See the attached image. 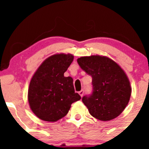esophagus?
<instances>
[{
  "label": "esophagus",
  "instance_id": "34e87169",
  "mask_svg": "<svg viewBox=\"0 0 149 149\" xmlns=\"http://www.w3.org/2000/svg\"><path fill=\"white\" fill-rule=\"evenodd\" d=\"M78 93H79V95H80V97H82L83 96V94H84V91H83V90H80V91L78 92Z\"/></svg>",
  "mask_w": 149,
  "mask_h": 149
}]
</instances>
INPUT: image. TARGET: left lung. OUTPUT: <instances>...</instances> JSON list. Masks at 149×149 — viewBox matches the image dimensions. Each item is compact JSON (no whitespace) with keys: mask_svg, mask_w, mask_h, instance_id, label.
<instances>
[{"mask_svg":"<svg viewBox=\"0 0 149 149\" xmlns=\"http://www.w3.org/2000/svg\"><path fill=\"white\" fill-rule=\"evenodd\" d=\"M77 61L92 78V94L82 99L90 115L102 121L116 118L127 107L131 96L130 83L123 69L105 56L81 57Z\"/></svg>","mask_w":149,"mask_h":149,"instance_id":"left-lung-1","label":"left lung"}]
</instances>
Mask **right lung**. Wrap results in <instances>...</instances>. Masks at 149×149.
I'll use <instances>...</instances> for the list:
<instances>
[{
    "label": "right lung",
    "instance_id": "right-lung-1",
    "mask_svg": "<svg viewBox=\"0 0 149 149\" xmlns=\"http://www.w3.org/2000/svg\"><path fill=\"white\" fill-rule=\"evenodd\" d=\"M73 60L71 54H53L33 74L28 90V101L38 118L57 121L68 113L72 103L81 99L75 92L73 78L64 76Z\"/></svg>",
    "mask_w": 149,
    "mask_h": 149
}]
</instances>
